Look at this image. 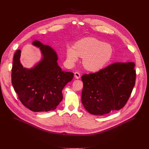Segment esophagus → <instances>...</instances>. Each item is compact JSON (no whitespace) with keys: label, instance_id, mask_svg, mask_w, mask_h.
Wrapping results in <instances>:
<instances>
[{"label":"esophagus","instance_id":"esophagus-1","mask_svg":"<svg viewBox=\"0 0 149 149\" xmlns=\"http://www.w3.org/2000/svg\"><path fill=\"white\" fill-rule=\"evenodd\" d=\"M74 76H75V77L77 79H79L80 78V77H81V75H80V74L78 72H75L74 73Z\"/></svg>","mask_w":149,"mask_h":149}]
</instances>
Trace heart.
I'll return each instance as SVG.
<instances>
[{
    "label": "heart",
    "instance_id": "heart-1",
    "mask_svg": "<svg viewBox=\"0 0 149 149\" xmlns=\"http://www.w3.org/2000/svg\"><path fill=\"white\" fill-rule=\"evenodd\" d=\"M67 61L73 64L83 58V65L89 71H95L104 67L111 59L113 48L109 44L94 38H86L77 41L74 47L68 46L66 49Z\"/></svg>",
    "mask_w": 149,
    "mask_h": 149
}]
</instances>
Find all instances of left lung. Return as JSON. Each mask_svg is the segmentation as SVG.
Here are the masks:
<instances>
[{"mask_svg": "<svg viewBox=\"0 0 149 149\" xmlns=\"http://www.w3.org/2000/svg\"><path fill=\"white\" fill-rule=\"evenodd\" d=\"M133 62H117L99 71L81 77V100L93 115H104L124 107L134 87L136 72Z\"/></svg>", "mask_w": 149, "mask_h": 149, "instance_id": "obj_1", "label": "left lung"}]
</instances>
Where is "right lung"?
Instances as JSON below:
<instances>
[{
    "instance_id": "add662e5",
    "label": "right lung",
    "mask_w": 149,
    "mask_h": 149,
    "mask_svg": "<svg viewBox=\"0 0 149 149\" xmlns=\"http://www.w3.org/2000/svg\"><path fill=\"white\" fill-rule=\"evenodd\" d=\"M33 45L39 47L42 61L34 68H24L20 62L21 51L13 56L12 84L18 98L26 108L34 112L55 110L62 101V90L70 82L74 74L63 71L58 66L56 52L38 40Z\"/></svg>"
}]
</instances>
